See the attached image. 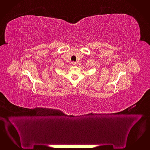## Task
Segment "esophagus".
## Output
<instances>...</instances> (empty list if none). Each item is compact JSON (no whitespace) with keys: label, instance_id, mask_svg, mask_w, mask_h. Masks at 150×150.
I'll list each match as a JSON object with an SVG mask.
<instances>
[{"label":"esophagus","instance_id":"34e87169","mask_svg":"<svg viewBox=\"0 0 150 150\" xmlns=\"http://www.w3.org/2000/svg\"><path fill=\"white\" fill-rule=\"evenodd\" d=\"M72 65H74V66H75V65H76V63L75 62H72Z\"/></svg>","mask_w":150,"mask_h":150}]
</instances>
